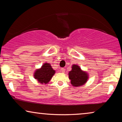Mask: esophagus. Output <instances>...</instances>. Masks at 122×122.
<instances>
[{"mask_svg": "<svg viewBox=\"0 0 122 122\" xmlns=\"http://www.w3.org/2000/svg\"><path fill=\"white\" fill-rule=\"evenodd\" d=\"M61 71L62 73H64L65 71H66V70H65V69H64V68H61Z\"/></svg>", "mask_w": 122, "mask_h": 122, "instance_id": "34e87169", "label": "esophagus"}]
</instances>
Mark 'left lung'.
<instances>
[{
  "label": "left lung",
  "instance_id": "8db88e82",
  "mask_svg": "<svg viewBox=\"0 0 122 122\" xmlns=\"http://www.w3.org/2000/svg\"><path fill=\"white\" fill-rule=\"evenodd\" d=\"M69 78L73 86H82L87 81L88 76L86 73L81 71L79 66L73 65L72 70L69 73Z\"/></svg>",
  "mask_w": 122,
  "mask_h": 122
}]
</instances>
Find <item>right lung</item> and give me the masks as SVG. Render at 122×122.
<instances>
[{
    "mask_svg": "<svg viewBox=\"0 0 122 122\" xmlns=\"http://www.w3.org/2000/svg\"><path fill=\"white\" fill-rule=\"evenodd\" d=\"M55 71L53 69L51 65L48 63H45L40 69L36 70L34 74V77L38 81L41 83H47L50 81Z\"/></svg>",
    "mask_w": 122,
    "mask_h": 122,
    "instance_id": "obj_1",
    "label": "right lung"
}]
</instances>
